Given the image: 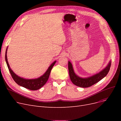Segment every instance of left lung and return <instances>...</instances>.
I'll list each match as a JSON object with an SVG mask.
<instances>
[{
  "instance_id": "8db88e82",
  "label": "left lung",
  "mask_w": 121,
  "mask_h": 121,
  "mask_svg": "<svg viewBox=\"0 0 121 121\" xmlns=\"http://www.w3.org/2000/svg\"><path fill=\"white\" fill-rule=\"evenodd\" d=\"M111 62L109 61L107 66L99 73L88 78H81L74 73L71 62H68V69L69 78L72 82L75 85L82 87L87 88L96 84L104 78L108 73L111 66Z\"/></svg>"
}]
</instances>
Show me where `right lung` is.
Masks as SVG:
<instances>
[{"instance_id": "1", "label": "right lung", "mask_w": 121, "mask_h": 121, "mask_svg": "<svg viewBox=\"0 0 121 121\" xmlns=\"http://www.w3.org/2000/svg\"><path fill=\"white\" fill-rule=\"evenodd\" d=\"M7 49L8 47L6 48L5 53L6 62L9 71L12 75V77L13 78L15 82H16V83H17L18 85L31 90H37L38 89H39L42 87L46 83V82H47L49 77L51 70H52V67L55 64L56 61H54L48 68V69L46 71V72L44 73L39 78L34 79H25L19 77V76L17 75L10 68L7 60Z\"/></svg>"}]
</instances>
